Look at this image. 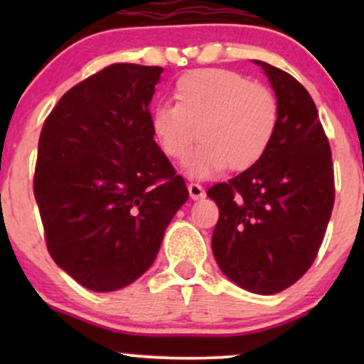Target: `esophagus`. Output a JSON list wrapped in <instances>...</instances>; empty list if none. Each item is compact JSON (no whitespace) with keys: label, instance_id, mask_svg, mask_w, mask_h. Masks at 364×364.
Returning <instances> with one entry per match:
<instances>
[{"label":"esophagus","instance_id":"esophagus-1","mask_svg":"<svg viewBox=\"0 0 364 364\" xmlns=\"http://www.w3.org/2000/svg\"><path fill=\"white\" fill-rule=\"evenodd\" d=\"M188 191H190V196L193 200H200L205 196V190L200 185H196V183H190V185H188Z\"/></svg>","mask_w":364,"mask_h":364}]
</instances>
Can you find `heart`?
Wrapping results in <instances>:
<instances>
[{"mask_svg":"<svg viewBox=\"0 0 364 364\" xmlns=\"http://www.w3.org/2000/svg\"><path fill=\"white\" fill-rule=\"evenodd\" d=\"M176 104L161 102L150 112V128L159 149L183 161L198 135V149L188 157L190 178L252 168L272 145L279 128L274 92L245 75L223 68L185 73L174 87Z\"/></svg>","mask_w":364,"mask_h":364,"instance_id":"b5f03b06","label":"heart"}]
</instances>
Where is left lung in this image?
Listing matches in <instances>:
<instances>
[{
	"instance_id": "8db88e82",
	"label": "left lung",
	"mask_w": 364,
	"mask_h": 364,
	"mask_svg": "<svg viewBox=\"0 0 364 364\" xmlns=\"http://www.w3.org/2000/svg\"><path fill=\"white\" fill-rule=\"evenodd\" d=\"M279 102V128L257 164L207 191L219 207L212 252L229 281L275 294L311 267L333 208L327 136L308 90L275 66L253 60Z\"/></svg>"
}]
</instances>
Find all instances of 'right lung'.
I'll list each match as a JSON object with an SVG mask.
<instances>
[{
    "mask_svg": "<svg viewBox=\"0 0 364 364\" xmlns=\"http://www.w3.org/2000/svg\"><path fill=\"white\" fill-rule=\"evenodd\" d=\"M161 66L119 63L70 89L46 119L34 195L53 260L90 291L135 282L188 200L154 140Z\"/></svg>",
    "mask_w": 364,
    "mask_h": 364,
    "instance_id": "1",
    "label": "right lung"
}]
</instances>
